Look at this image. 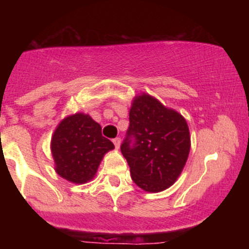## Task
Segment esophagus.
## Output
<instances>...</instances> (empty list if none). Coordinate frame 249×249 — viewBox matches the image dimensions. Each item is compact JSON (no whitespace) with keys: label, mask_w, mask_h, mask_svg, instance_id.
Returning a JSON list of instances; mask_svg holds the SVG:
<instances>
[{"label":"esophagus","mask_w":249,"mask_h":249,"mask_svg":"<svg viewBox=\"0 0 249 249\" xmlns=\"http://www.w3.org/2000/svg\"><path fill=\"white\" fill-rule=\"evenodd\" d=\"M112 142H113V144H115V147L119 148V146H121V138H118V137H117V138L112 139Z\"/></svg>","instance_id":"1"}]
</instances>
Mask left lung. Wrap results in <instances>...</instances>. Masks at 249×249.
I'll use <instances>...</instances> for the list:
<instances>
[{
    "mask_svg": "<svg viewBox=\"0 0 249 249\" xmlns=\"http://www.w3.org/2000/svg\"><path fill=\"white\" fill-rule=\"evenodd\" d=\"M128 121L121 151L131 178L147 192L166 190L181 173L190 153L186 121L145 93L133 101Z\"/></svg>",
    "mask_w": 249,
    "mask_h": 249,
    "instance_id": "left-lung-1",
    "label": "left lung"
}]
</instances>
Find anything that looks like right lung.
I'll list each match as a JSON object with an SVG mask.
<instances>
[{"mask_svg": "<svg viewBox=\"0 0 249 249\" xmlns=\"http://www.w3.org/2000/svg\"><path fill=\"white\" fill-rule=\"evenodd\" d=\"M112 148V142L102 136L101 125L84 113L63 119L51 139L56 172L75 184L92 179L104 154Z\"/></svg>", "mask_w": 249, "mask_h": 249, "instance_id": "add662e5", "label": "right lung"}]
</instances>
